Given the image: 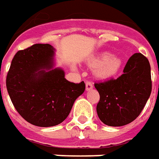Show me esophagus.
<instances>
[{"mask_svg":"<svg viewBox=\"0 0 159 159\" xmlns=\"http://www.w3.org/2000/svg\"><path fill=\"white\" fill-rule=\"evenodd\" d=\"M91 89H93V83L87 81L86 82V90L87 91H90Z\"/></svg>","mask_w":159,"mask_h":159,"instance_id":"obj_1","label":"esophagus"}]
</instances>
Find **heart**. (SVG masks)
Wrapping results in <instances>:
<instances>
[{"instance_id": "b5f03b06", "label": "heart", "mask_w": 159, "mask_h": 159, "mask_svg": "<svg viewBox=\"0 0 159 159\" xmlns=\"http://www.w3.org/2000/svg\"><path fill=\"white\" fill-rule=\"evenodd\" d=\"M89 64L95 67V75L102 79L113 76L121 66L120 58L111 56L109 53H102L89 60Z\"/></svg>"}]
</instances>
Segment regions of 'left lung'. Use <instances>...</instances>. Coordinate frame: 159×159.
Returning a JSON list of instances; mask_svg holds the SVG:
<instances>
[{
  "mask_svg": "<svg viewBox=\"0 0 159 159\" xmlns=\"http://www.w3.org/2000/svg\"><path fill=\"white\" fill-rule=\"evenodd\" d=\"M95 88L100 95L96 112L102 123L110 126L131 123L142 112L151 93L149 60L141 53L134 54L121 76L95 83Z\"/></svg>",
  "mask_w": 159,
  "mask_h": 159,
  "instance_id": "1",
  "label": "left lung"
}]
</instances>
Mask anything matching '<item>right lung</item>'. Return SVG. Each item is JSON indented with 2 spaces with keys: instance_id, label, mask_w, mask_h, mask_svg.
Here are the masks:
<instances>
[{
  "instance_id": "add662e5",
  "label": "right lung",
  "mask_w": 159,
  "mask_h": 159,
  "mask_svg": "<svg viewBox=\"0 0 159 159\" xmlns=\"http://www.w3.org/2000/svg\"><path fill=\"white\" fill-rule=\"evenodd\" d=\"M55 48L49 44H34L15 55L6 86L13 105L32 125L48 127L62 123L85 83L70 82L64 70L56 67Z\"/></svg>"
}]
</instances>
